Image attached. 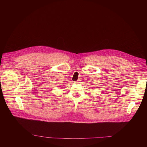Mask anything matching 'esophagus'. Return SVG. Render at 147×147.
Listing matches in <instances>:
<instances>
[{"label": "esophagus", "instance_id": "1", "mask_svg": "<svg viewBox=\"0 0 147 147\" xmlns=\"http://www.w3.org/2000/svg\"><path fill=\"white\" fill-rule=\"evenodd\" d=\"M80 81V80H78V81H76V82H75V83H76V84H78V83H79V82H80V81Z\"/></svg>", "mask_w": 147, "mask_h": 147}]
</instances>
